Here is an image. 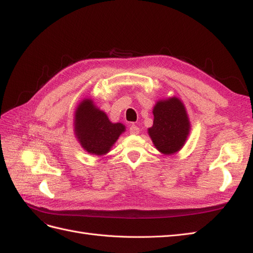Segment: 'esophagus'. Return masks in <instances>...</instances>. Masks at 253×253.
<instances>
[{"label": "esophagus", "mask_w": 253, "mask_h": 253, "mask_svg": "<svg viewBox=\"0 0 253 253\" xmlns=\"http://www.w3.org/2000/svg\"><path fill=\"white\" fill-rule=\"evenodd\" d=\"M129 132H130L131 134H138L140 132V128L136 125H131L130 127H129Z\"/></svg>", "instance_id": "esophagus-1"}]
</instances>
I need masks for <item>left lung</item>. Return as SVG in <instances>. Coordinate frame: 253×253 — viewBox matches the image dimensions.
<instances>
[{
  "instance_id": "left-lung-1",
  "label": "left lung",
  "mask_w": 253,
  "mask_h": 253,
  "mask_svg": "<svg viewBox=\"0 0 253 253\" xmlns=\"http://www.w3.org/2000/svg\"><path fill=\"white\" fill-rule=\"evenodd\" d=\"M153 126L148 129L155 148L165 155L177 153L190 133V120L177 97L158 100L153 108Z\"/></svg>"
}]
</instances>
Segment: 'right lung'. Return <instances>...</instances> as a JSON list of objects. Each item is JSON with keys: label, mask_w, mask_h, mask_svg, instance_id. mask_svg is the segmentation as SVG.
Returning <instances> with one entry per match:
<instances>
[{"label": "right lung", "mask_w": 253, "mask_h": 253, "mask_svg": "<svg viewBox=\"0 0 253 253\" xmlns=\"http://www.w3.org/2000/svg\"><path fill=\"white\" fill-rule=\"evenodd\" d=\"M124 131L125 126L110 122L107 114L99 110L91 99H84L75 110V136L88 153L98 156L107 154Z\"/></svg>", "instance_id": "right-lung-1"}]
</instances>
